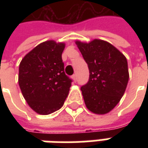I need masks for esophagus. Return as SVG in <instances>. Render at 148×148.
Wrapping results in <instances>:
<instances>
[{"label": "esophagus", "instance_id": "1", "mask_svg": "<svg viewBox=\"0 0 148 148\" xmlns=\"http://www.w3.org/2000/svg\"><path fill=\"white\" fill-rule=\"evenodd\" d=\"M72 78H73V80L76 81L77 80V75L76 74H74L73 76H72Z\"/></svg>", "mask_w": 148, "mask_h": 148}]
</instances>
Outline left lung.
Instances as JSON below:
<instances>
[{
  "label": "left lung",
  "mask_w": 148,
  "mask_h": 148,
  "mask_svg": "<svg viewBox=\"0 0 148 148\" xmlns=\"http://www.w3.org/2000/svg\"><path fill=\"white\" fill-rule=\"evenodd\" d=\"M75 43L90 71L88 82L81 88L86 106L93 113L106 114L120 102L125 92L129 79L127 59L105 40H77Z\"/></svg>",
  "instance_id": "8db88e82"
}]
</instances>
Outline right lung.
Segmentation results:
<instances>
[{"mask_svg": "<svg viewBox=\"0 0 148 148\" xmlns=\"http://www.w3.org/2000/svg\"><path fill=\"white\" fill-rule=\"evenodd\" d=\"M64 42L47 40L37 45L21 60L18 82L32 109L48 115L61 109L67 97L71 79L64 72L62 54Z\"/></svg>", "mask_w": 148, "mask_h": 148, "instance_id": "right-lung-1", "label": "right lung"}]
</instances>
